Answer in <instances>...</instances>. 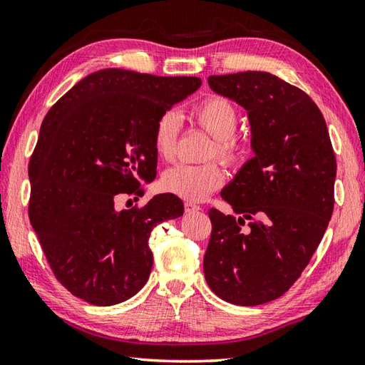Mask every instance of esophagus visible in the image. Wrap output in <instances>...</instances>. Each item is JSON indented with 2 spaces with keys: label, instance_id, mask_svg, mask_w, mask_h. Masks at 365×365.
<instances>
[{
  "label": "esophagus",
  "instance_id": "obj_1",
  "mask_svg": "<svg viewBox=\"0 0 365 365\" xmlns=\"http://www.w3.org/2000/svg\"><path fill=\"white\" fill-rule=\"evenodd\" d=\"M184 210H185V212H187V215H190V212L200 211L202 208H200V205H195V203H192V202H187V203L184 205Z\"/></svg>",
  "mask_w": 365,
  "mask_h": 365
}]
</instances>
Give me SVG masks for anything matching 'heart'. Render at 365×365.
Here are the masks:
<instances>
[{
  "label": "heart",
  "instance_id": "1",
  "mask_svg": "<svg viewBox=\"0 0 365 365\" xmlns=\"http://www.w3.org/2000/svg\"><path fill=\"white\" fill-rule=\"evenodd\" d=\"M194 115L206 132L216 138V148L212 154H217V157H221L227 163L235 162L242 154V144L233 136L238 127L235 106L222 97H210L194 109ZM180 130L181 115L175 109H168L157 119L153 143L160 159L171 160L176 155ZM224 181L225 173L217 163H180L165 171L160 185L165 192H170L184 200L200 202L211 192L221 187Z\"/></svg>",
  "mask_w": 365,
  "mask_h": 365
}]
</instances>
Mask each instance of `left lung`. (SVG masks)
<instances>
[{
  "mask_svg": "<svg viewBox=\"0 0 365 365\" xmlns=\"http://www.w3.org/2000/svg\"><path fill=\"white\" fill-rule=\"evenodd\" d=\"M242 106L252 157L221 192L237 216L210 210L206 283L233 305H262L297 281L334 211L336 162L326 120L300 88L264 71L210 76Z\"/></svg>",
  "mask_w": 365,
  "mask_h": 365,
  "instance_id": "left-lung-1",
  "label": "left lung"
}]
</instances>
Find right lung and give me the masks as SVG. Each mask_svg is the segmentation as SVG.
Listing matches in <instances>:
<instances>
[{
	"label": "right lung",
	"mask_w": 365,
	"mask_h": 365,
	"mask_svg": "<svg viewBox=\"0 0 365 365\" xmlns=\"http://www.w3.org/2000/svg\"><path fill=\"white\" fill-rule=\"evenodd\" d=\"M202 86L118 68L86 76L49 109L30 159V222L55 277L92 305L125 302L153 270L149 235L182 216L173 194L118 210L154 181L155 122Z\"/></svg>",
	"instance_id": "add662e5"
}]
</instances>
